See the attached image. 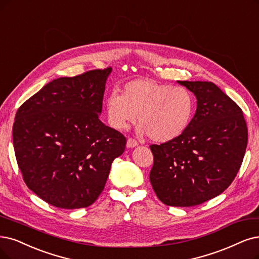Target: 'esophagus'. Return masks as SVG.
Listing matches in <instances>:
<instances>
[{"instance_id": "obj_1", "label": "esophagus", "mask_w": 259, "mask_h": 259, "mask_svg": "<svg viewBox=\"0 0 259 259\" xmlns=\"http://www.w3.org/2000/svg\"><path fill=\"white\" fill-rule=\"evenodd\" d=\"M138 146V142L133 139H128L127 140V147L128 148H133Z\"/></svg>"}]
</instances>
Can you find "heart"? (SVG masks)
<instances>
[{
    "label": "heart",
    "instance_id": "1",
    "mask_svg": "<svg viewBox=\"0 0 259 259\" xmlns=\"http://www.w3.org/2000/svg\"><path fill=\"white\" fill-rule=\"evenodd\" d=\"M105 114L116 130L126 129L139 116L142 135H148L152 142L167 143L189 127L194 114V99L184 88L137 79L124 84L120 96H109Z\"/></svg>",
    "mask_w": 259,
    "mask_h": 259
}]
</instances>
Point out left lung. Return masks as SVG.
Instances as JSON below:
<instances>
[{
  "label": "left lung",
  "instance_id": "8db88e82",
  "mask_svg": "<svg viewBox=\"0 0 259 259\" xmlns=\"http://www.w3.org/2000/svg\"><path fill=\"white\" fill-rule=\"evenodd\" d=\"M196 97L197 108L179 138L151 145L149 180L167 206L207 202L233 183L247 145V128L237 103L212 82L177 81Z\"/></svg>",
  "mask_w": 259,
  "mask_h": 259
}]
</instances>
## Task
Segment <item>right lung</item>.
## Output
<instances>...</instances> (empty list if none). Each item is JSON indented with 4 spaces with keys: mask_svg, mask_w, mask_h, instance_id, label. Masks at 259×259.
<instances>
[{
    "mask_svg": "<svg viewBox=\"0 0 259 259\" xmlns=\"http://www.w3.org/2000/svg\"><path fill=\"white\" fill-rule=\"evenodd\" d=\"M112 68L45 85L18 109L13 142L28 189L52 206H91L126 138L99 119Z\"/></svg>",
    "mask_w": 259,
    "mask_h": 259,
    "instance_id": "obj_1",
    "label": "right lung"
}]
</instances>
